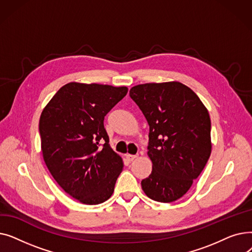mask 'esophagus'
Returning <instances> with one entry per match:
<instances>
[{"label":"esophagus","instance_id":"esophagus-1","mask_svg":"<svg viewBox=\"0 0 252 252\" xmlns=\"http://www.w3.org/2000/svg\"><path fill=\"white\" fill-rule=\"evenodd\" d=\"M137 155H133V154H126V159L128 161H133L134 159H136Z\"/></svg>","mask_w":252,"mask_h":252}]
</instances>
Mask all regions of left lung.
Instances as JSON below:
<instances>
[{"label":"left lung","instance_id":"obj_1","mask_svg":"<svg viewBox=\"0 0 252 252\" xmlns=\"http://www.w3.org/2000/svg\"><path fill=\"white\" fill-rule=\"evenodd\" d=\"M149 125L151 175L142 189L158 202L184 196L203 170L211 152L210 117L195 93L179 82L143 84L129 90Z\"/></svg>","mask_w":252,"mask_h":252}]
</instances>
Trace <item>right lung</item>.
Returning <instances> with one entry per match:
<instances>
[{"label": "right lung", "mask_w": 252, "mask_h": 252, "mask_svg": "<svg viewBox=\"0 0 252 252\" xmlns=\"http://www.w3.org/2000/svg\"><path fill=\"white\" fill-rule=\"evenodd\" d=\"M126 87L69 83L47 104L39 118L44 160L59 186L79 202L109 199L124 163L109 145L104 117Z\"/></svg>", "instance_id": "1"}]
</instances>
